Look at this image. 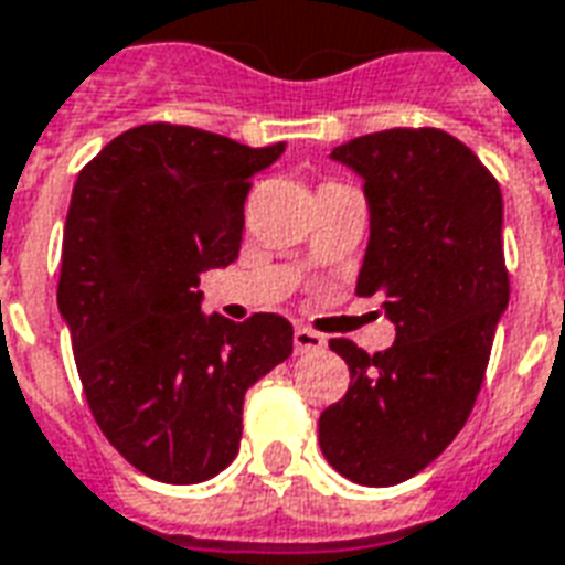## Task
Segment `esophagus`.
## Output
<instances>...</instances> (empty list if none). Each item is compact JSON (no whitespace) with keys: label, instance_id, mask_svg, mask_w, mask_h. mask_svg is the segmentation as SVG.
<instances>
[{"label":"esophagus","instance_id":"esophagus-1","mask_svg":"<svg viewBox=\"0 0 565 565\" xmlns=\"http://www.w3.org/2000/svg\"><path fill=\"white\" fill-rule=\"evenodd\" d=\"M326 347V338L317 335V332H311V329H305V326H299L294 332V350L302 356V353H317V350H323Z\"/></svg>","mask_w":565,"mask_h":565}]
</instances>
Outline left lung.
Segmentation results:
<instances>
[{"mask_svg": "<svg viewBox=\"0 0 565 565\" xmlns=\"http://www.w3.org/2000/svg\"><path fill=\"white\" fill-rule=\"evenodd\" d=\"M365 182L371 236L356 294L383 296L395 344L329 347L350 388L320 413V449L350 482L388 488L425 470L470 416L509 305L503 194L461 140L392 128L332 149Z\"/></svg>", "mask_w": 565, "mask_h": 565, "instance_id": "8db88e82", "label": "left lung"}]
</instances>
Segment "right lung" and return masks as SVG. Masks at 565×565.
Returning a JSON list of instances; mask_svg holds the SVG:
<instances>
[{
  "mask_svg": "<svg viewBox=\"0 0 565 565\" xmlns=\"http://www.w3.org/2000/svg\"><path fill=\"white\" fill-rule=\"evenodd\" d=\"M281 152L137 125L74 182L60 315L98 428L158 482L218 476L239 452L245 392L294 353L284 317L200 311V275L239 257L250 177Z\"/></svg>",
  "mask_w": 565,
  "mask_h": 565,
  "instance_id": "add662e5",
  "label": "right lung"
}]
</instances>
